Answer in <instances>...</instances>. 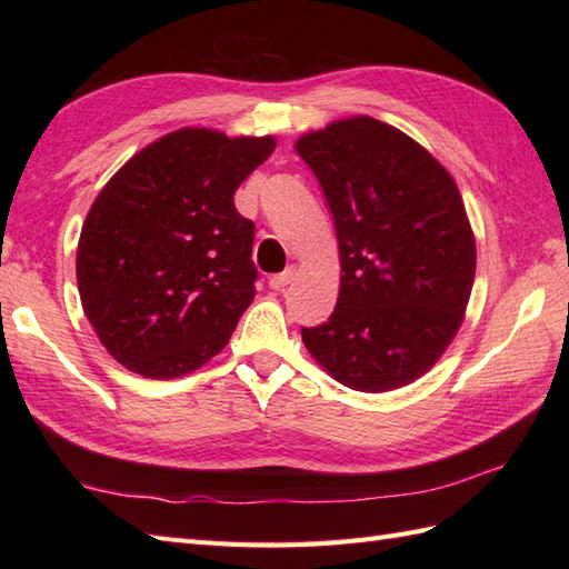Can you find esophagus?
<instances>
[{
  "instance_id": "obj_1",
  "label": "esophagus",
  "mask_w": 569,
  "mask_h": 569,
  "mask_svg": "<svg viewBox=\"0 0 569 569\" xmlns=\"http://www.w3.org/2000/svg\"><path fill=\"white\" fill-rule=\"evenodd\" d=\"M293 276H296V266H288L283 273H276L269 278V286L273 288V291H286V286L293 281Z\"/></svg>"
}]
</instances>
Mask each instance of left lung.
Listing matches in <instances>:
<instances>
[{
    "mask_svg": "<svg viewBox=\"0 0 569 569\" xmlns=\"http://www.w3.org/2000/svg\"><path fill=\"white\" fill-rule=\"evenodd\" d=\"M296 149L335 217L340 298L303 328L318 365L355 391H393L442 357L465 320L477 247L452 176L401 129L349 117Z\"/></svg>",
    "mask_w": 569,
    "mask_h": 569,
    "instance_id": "8db88e82",
    "label": "left lung"
}]
</instances>
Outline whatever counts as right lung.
<instances>
[{"label":"right lung","instance_id":"add662e5","mask_svg":"<svg viewBox=\"0 0 569 569\" xmlns=\"http://www.w3.org/2000/svg\"><path fill=\"white\" fill-rule=\"evenodd\" d=\"M273 137L186 127L119 168L78 241L82 310L119 365L176 379L220 355L257 288L253 222L234 192Z\"/></svg>","mask_w":569,"mask_h":569}]
</instances>
